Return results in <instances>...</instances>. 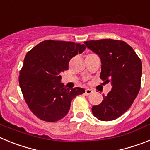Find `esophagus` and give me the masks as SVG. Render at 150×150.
<instances>
[{
	"mask_svg": "<svg viewBox=\"0 0 150 150\" xmlns=\"http://www.w3.org/2000/svg\"><path fill=\"white\" fill-rule=\"evenodd\" d=\"M92 92H93V90L91 89V88H87V89H86V92H85V94H86V95H91Z\"/></svg>",
	"mask_w": 150,
	"mask_h": 150,
	"instance_id": "esophagus-1",
	"label": "esophagus"
}]
</instances>
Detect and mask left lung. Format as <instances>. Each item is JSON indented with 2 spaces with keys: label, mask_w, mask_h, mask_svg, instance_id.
<instances>
[{
  "label": "left lung",
  "mask_w": 150,
  "mask_h": 150,
  "mask_svg": "<svg viewBox=\"0 0 150 150\" xmlns=\"http://www.w3.org/2000/svg\"><path fill=\"white\" fill-rule=\"evenodd\" d=\"M85 46L100 57V78L112 89L103 101L92 107L94 116L101 121H111L129 109L140 88L142 63L133 49L124 41L112 39L89 40Z\"/></svg>",
  "instance_id": "8db88e82"
}]
</instances>
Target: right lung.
<instances>
[{"instance_id":"right-lung-1","label":"right lung","mask_w":150,"mask_h":150,"mask_svg":"<svg viewBox=\"0 0 150 150\" xmlns=\"http://www.w3.org/2000/svg\"><path fill=\"white\" fill-rule=\"evenodd\" d=\"M84 44L59 40H44L27 53L19 73V86L31 112L50 122L67 114L71 101L85 93L84 88H66L61 73L68 70L73 57L82 53Z\"/></svg>"}]
</instances>
